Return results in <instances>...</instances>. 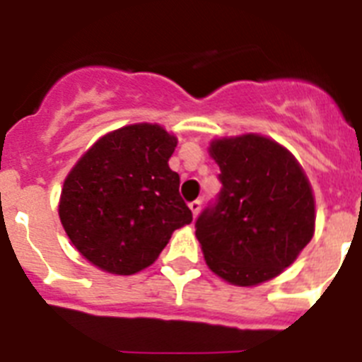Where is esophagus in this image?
<instances>
[{"instance_id":"esophagus-1","label":"esophagus","mask_w":362,"mask_h":362,"mask_svg":"<svg viewBox=\"0 0 362 362\" xmlns=\"http://www.w3.org/2000/svg\"><path fill=\"white\" fill-rule=\"evenodd\" d=\"M189 209L191 213H193V216H197L200 213V209H202V200H193V202H189Z\"/></svg>"}]
</instances>
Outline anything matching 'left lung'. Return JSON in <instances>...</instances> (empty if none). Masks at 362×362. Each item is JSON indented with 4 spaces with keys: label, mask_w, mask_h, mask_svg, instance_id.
<instances>
[{
    "label": "left lung",
    "mask_w": 362,
    "mask_h": 362,
    "mask_svg": "<svg viewBox=\"0 0 362 362\" xmlns=\"http://www.w3.org/2000/svg\"><path fill=\"white\" fill-rule=\"evenodd\" d=\"M209 155L222 187L194 222L204 259L231 284L269 281L312 240L310 182L290 151L259 134L215 140Z\"/></svg>",
    "instance_id": "1"
}]
</instances>
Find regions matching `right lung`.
Listing matches in <instances>:
<instances>
[{
    "label": "right lung",
    "instance_id": "obj_1",
    "mask_svg": "<svg viewBox=\"0 0 362 362\" xmlns=\"http://www.w3.org/2000/svg\"><path fill=\"white\" fill-rule=\"evenodd\" d=\"M177 138L160 125H127L94 144L65 178L59 220L81 255L116 275L158 259L193 220L169 169Z\"/></svg>",
    "mask_w": 362,
    "mask_h": 362
}]
</instances>
